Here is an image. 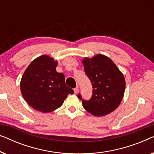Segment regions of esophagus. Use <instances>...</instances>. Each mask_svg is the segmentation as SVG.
Returning a JSON list of instances; mask_svg holds the SVG:
<instances>
[{
    "label": "esophagus",
    "instance_id": "obj_1",
    "mask_svg": "<svg viewBox=\"0 0 154 154\" xmlns=\"http://www.w3.org/2000/svg\"><path fill=\"white\" fill-rule=\"evenodd\" d=\"M79 86H76V88H74V92H75V94H77L78 92H79Z\"/></svg>",
    "mask_w": 154,
    "mask_h": 154
}]
</instances>
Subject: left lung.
Returning a JSON list of instances; mask_svg holds the SVG:
<instances>
[{
	"instance_id": "8db88e82",
	"label": "left lung",
	"mask_w": 154,
	"mask_h": 154,
	"mask_svg": "<svg viewBox=\"0 0 154 154\" xmlns=\"http://www.w3.org/2000/svg\"><path fill=\"white\" fill-rule=\"evenodd\" d=\"M84 71L92 83V97L82 100L84 109L95 116L113 112L121 104L125 89L124 75L115 63L104 54L83 59ZM82 100L81 95H78Z\"/></svg>"
}]
</instances>
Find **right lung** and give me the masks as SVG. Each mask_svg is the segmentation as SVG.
<instances>
[{
    "mask_svg": "<svg viewBox=\"0 0 154 154\" xmlns=\"http://www.w3.org/2000/svg\"><path fill=\"white\" fill-rule=\"evenodd\" d=\"M58 62L50 56H40L25 70L20 82L25 101L35 110L49 113L60 107L69 94H73L65 84L64 75L58 73Z\"/></svg>",
    "mask_w": 154,
    "mask_h": 154,
    "instance_id": "right-lung-1",
    "label": "right lung"
}]
</instances>
